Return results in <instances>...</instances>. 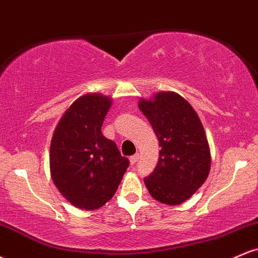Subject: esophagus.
<instances>
[{
    "mask_svg": "<svg viewBox=\"0 0 258 258\" xmlns=\"http://www.w3.org/2000/svg\"><path fill=\"white\" fill-rule=\"evenodd\" d=\"M139 159V154H135V155H132L131 158H130V162H131V165H135L136 162L138 161Z\"/></svg>",
    "mask_w": 258,
    "mask_h": 258,
    "instance_id": "esophagus-1",
    "label": "esophagus"
}]
</instances>
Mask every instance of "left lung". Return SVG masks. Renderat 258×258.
I'll return each instance as SVG.
<instances>
[{
    "label": "left lung",
    "instance_id": "1",
    "mask_svg": "<svg viewBox=\"0 0 258 258\" xmlns=\"http://www.w3.org/2000/svg\"><path fill=\"white\" fill-rule=\"evenodd\" d=\"M138 106L161 147L158 165L144 183L155 200L179 205L204 184L211 167L203 123L193 106L174 92H159L139 100Z\"/></svg>",
    "mask_w": 258,
    "mask_h": 258
}]
</instances>
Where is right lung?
<instances>
[{"label": "right lung", "mask_w": 258, "mask_h": 258, "mask_svg": "<svg viewBox=\"0 0 258 258\" xmlns=\"http://www.w3.org/2000/svg\"><path fill=\"white\" fill-rule=\"evenodd\" d=\"M111 98L88 93L78 98L59 120L49 149L53 182L81 210H97L114 197L130 161L102 133Z\"/></svg>", "instance_id": "right-lung-1"}]
</instances>
